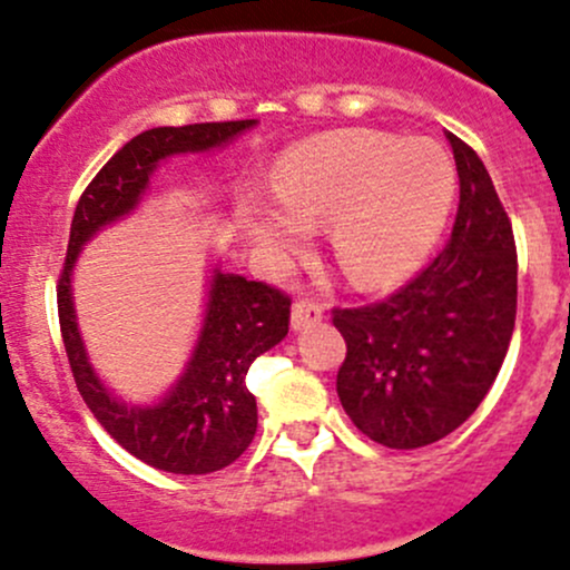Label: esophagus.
<instances>
[{
    "label": "esophagus",
    "mask_w": 570,
    "mask_h": 570,
    "mask_svg": "<svg viewBox=\"0 0 570 570\" xmlns=\"http://www.w3.org/2000/svg\"><path fill=\"white\" fill-rule=\"evenodd\" d=\"M325 316V305L316 301H297L292 305V327L295 331H303V327L316 325Z\"/></svg>",
    "instance_id": "obj_1"
}]
</instances>
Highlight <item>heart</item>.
<instances>
[{
    "mask_svg": "<svg viewBox=\"0 0 570 570\" xmlns=\"http://www.w3.org/2000/svg\"><path fill=\"white\" fill-rule=\"evenodd\" d=\"M278 205L245 209L259 254L284 262L308 226L331 220L335 265L355 286L406 278L451 213L456 169L440 144L376 130H344L292 147L273 171Z\"/></svg>",
    "mask_w": 570,
    "mask_h": 570,
    "instance_id": "b5f03b06",
    "label": "heart"
}]
</instances>
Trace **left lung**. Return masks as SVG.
Wrapping results in <instances>:
<instances>
[{"mask_svg":"<svg viewBox=\"0 0 570 570\" xmlns=\"http://www.w3.org/2000/svg\"><path fill=\"white\" fill-rule=\"evenodd\" d=\"M459 209L448 243L385 301L333 308L346 341L341 406L395 451L456 431L487 399L517 322V239L475 149L448 134Z\"/></svg>","mask_w":570,"mask_h":570,"instance_id":"obj_1","label":"left lung"}]
</instances>
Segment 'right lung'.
Segmentation results:
<instances>
[{
	"label": "right lung",
	"mask_w": 570,
	"mask_h": 570,
	"mask_svg": "<svg viewBox=\"0 0 570 570\" xmlns=\"http://www.w3.org/2000/svg\"><path fill=\"white\" fill-rule=\"evenodd\" d=\"M256 119L153 128L134 136L92 177L76 205L68 254L57 281L59 331L81 399L130 456L175 475H207L239 459L256 434V399L245 385L250 363L289 333L292 297L265 281L215 273L199 346L177 387L155 406H125L89 368L76 331L70 269L100 226L139 205L160 158L199 153L235 139Z\"/></svg>",
	"instance_id": "obj_1"
}]
</instances>
